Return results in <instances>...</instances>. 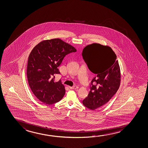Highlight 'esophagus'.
Returning a JSON list of instances; mask_svg holds the SVG:
<instances>
[{
	"label": "esophagus",
	"instance_id": "obj_1",
	"mask_svg": "<svg viewBox=\"0 0 148 148\" xmlns=\"http://www.w3.org/2000/svg\"><path fill=\"white\" fill-rule=\"evenodd\" d=\"M69 87V88L71 89H78V87H77V86H73V87Z\"/></svg>",
	"mask_w": 148,
	"mask_h": 148
}]
</instances>
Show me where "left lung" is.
<instances>
[{"label": "left lung", "instance_id": "1", "mask_svg": "<svg viewBox=\"0 0 148 148\" xmlns=\"http://www.w3.org/2000/svg\"><path fill=\"white\" fill-rule=\"evenodd\" d=\"M82 56L89 70L97 75L91 81L87 97L82 101L86 107L93 110L104 106L117 92L121 84L120 67L116 54L108 46L88 45Z\"/></svg>", "mask_w": 148, "mask_h": 148}]
</instances>
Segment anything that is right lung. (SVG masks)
I'll list each match as a JSON object with an SVG mask.
<instances>
[{
  "label": "right lung",
  "mask_w": 148,
  "mask_h": 148,
  "mask_svg": "<svg viewBox=\"0 0 148 148\" xmlns=\"http://www.w3.org/2000/svg\"><path fill=\"white\" fill-rule=\"evenodd\" d=\"M77 49L63 40L56 38L43 40L29 54L27 66L29 86L38 99L46 104H54L64 97L65 89L61 80L55 82L58 67L65 56Z\"/></svg>",
  "instance_id": "right-lung-1"
}]
</instances>
